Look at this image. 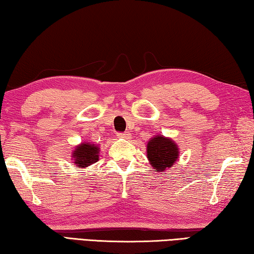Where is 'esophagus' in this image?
<instances>
[{"instance_id": "obj_1", "label": "esophagus", "mask_w": 254, "mask_h": 254, "mask_svg": "<svg viewBox=\"0 0 254 254\" xmlns=\"http://www.w3.org/2000/svg\"><path fill=\"white\" fill-rule=\"evenodd\" d=\"M131 135L130 132H119L118 133V137H121V139H128Z\"/></svg>"}]
</instances>
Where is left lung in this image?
Listing matches in <instances>:
<instances>
[{"mask_svg":"<svg viewBox=\"0 0 254 254\" xmlns=\"http://www.w3.org/2000/svg\"><path fill=\"white\" fill-rule=\"evenodd\" d=\"M147 156L153 169L161 173L162 170L173 167L178 159L179 152L177 145L168 137L158 135L148 142Z\"/></svg>","mask_w":254,"mask_h":254,"instance_id":"1","label":"left lung"}]
</instances>
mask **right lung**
I'll return each mask as SVG.
<instances>
[{"instance_id":"add662e5","label":"right lung","mask_w":254,"mask_h":254,"mask_svg":"<svg viewBox=\"0 0 254 254\" xmlns=\"http://www.w3.org/2000/svg\"><path fill=\"white\" fill-rule=\"evenodd\" d=\"M72 158H75V163L79 168L91 166L98 160V148L91 143H81L72 152Z\"/></svg>"}]
</instances>
